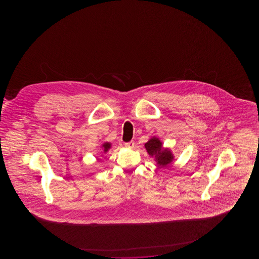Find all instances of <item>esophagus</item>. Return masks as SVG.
I'll list each match as a JSON object with an SVG mask.
<instances>
[{
  "instance_id": "esophagus-1",
  "label": "esophagus",
  "mask_w": 259,
  "mask_h": 259,
  "mask_svg": "<svg viewBox=\"0 0 259 259\" xmlns=\"http://www.w3.org/2000/svg\"><path fill=\"white\" fill-rule=\"evenodd\" d=\"M134 145H135V143H134L133 141L130 142V143H125V147H127V148H133V147H134Z\"/></svg>"
}]
</instances>
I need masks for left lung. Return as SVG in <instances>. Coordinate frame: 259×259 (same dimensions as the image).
Wrapping results in <instances>:
<instances>
[{
	"instance_id": "1",
	"label": "left lung",
	"mask_w": 259,
	"mask_h": 259,
	"mask_svg": "<svg viewBox=\"0 0 259 259\" xmlns=\"http://www.w3.org/2000/svg\"><path fill=\"white\" fill-rule=\"evenodd\" d=\"M144 146L148 154L152 157H154V160L156 161L157 165L160 167L170 164L174 159V155L171 153L170 149L163 148L162 142L158 138H151L148 142L144 144Z\"/></svg>"
}]
</instances>
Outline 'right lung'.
I'll return each mask as SVG.
<instances>
[{
  "instance_id": "obj_1",
  "label": "right lung",
  "mask_w": 259,
  "mask_h": 259,
  "mask_svg": "<svg viewBox=\"0 0 259 259\" xmlns=\"http://www.w3.org/2000/svg\"><path fill=\"white\" fill-rule=\"evenodd\" d=\"M102 148L104 150V153H106L109 149L111 148V143H105L103 145H102Z\"/></svg>"
}]
</instances>
